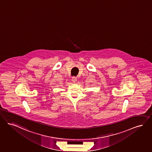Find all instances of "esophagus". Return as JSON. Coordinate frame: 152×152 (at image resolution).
Wrapping results in <instances>:
<instances>
[{"label": "esophagus", "instance_id": "obj_1", "mask_svg": "<svg viewBox=\"0 0 152 152\" xmlns=\"http://www.w3.org/2000/svg\"><path fill=\"white\" fill-rule=\"evenodd\" d=\"M72 81H73V83H76L77 81V78L76 77H72Z\"/></svg>", "mask_w": 152, "mask_h": 152}]
</instances>
